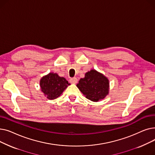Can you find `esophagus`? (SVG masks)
Listing matches in <instances>:
<instances>
[{
  "mask_svg": "<svg viewBox=\"0 0 155 155\" xmlns=\"http://www.w3.org/2000/svg\"><path fill=\"white\" fill-rule=\"evenodd\" d=\"M70 82L71 84H77V78L74 77V78H70Z\"/></svg>",
  "mask_w": 155,
  "mask_h": 155,
  "instance_id": "esophagus-1",
  "label": "esophagus"
}]
</instances>
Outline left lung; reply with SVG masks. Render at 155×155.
<instances>
[{
    "label": "left lung",
    "instance_id": "8db88e82",
    "mask_svg": "<svg viewBox=\"0 0 155 155\" xmlns=\"http://www.w3.org/2000/svg\"><path fill=\"white\" fill-rule=\"evenodd\" d=\"M77 87L87 99L99 102L109 94V80L102 73L92 69L80 78Z\"/></svg>",
    "mask_w": 155,
    "mask_h": 155
}]
</instances>
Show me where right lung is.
<instances>
[{"label":"right lung","mask_w":155,"mask_h":155,"mask_svg":"<svg viewBox=\"0 0 155 155\" xmlns=\"http://www.w3.org/2000/svg\"><path fill=\"white\" fill-rule=\"evenodd\" d=\"M70 85L64 77L53 72L43 76L39 82L41 91L49 100L58 98Z\"/></svg>","instance_id":"right-lung-1"}]
</instances>
